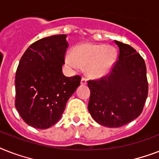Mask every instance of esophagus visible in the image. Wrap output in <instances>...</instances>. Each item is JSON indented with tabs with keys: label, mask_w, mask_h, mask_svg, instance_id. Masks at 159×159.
I'll return each instance as SVG.
<instances>
[{
	"label": "esophagus",
	"mask_w": 159,
	"mask_h": 159,
	"mask_svg": "<svg viewBox=\"0 0 159 159\" xmlns=\"http://www.w3.org/2000/svg\"><path fill=\"white\" fill-rule=\"evenodd\" d=\"M87 83V80L85 78V77H82L81 79V84L82 85H86Z\"/></svg>",
	"instance_id": "obj_1"
}]
</instances>
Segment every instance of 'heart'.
Returning <instances> with one entry per match:
<instances>
[{"instance_id":"1","label":"heart","mask_w":159,"mask_h":159,"mask_svg":"<svg viewBox=\"0 0 159 159\" xmlns=\"http://www.w3.org/2000/svg\"><path fill=\"white\" fill-rule=\"evenodd\" d=\"M117 53L112 46L87 43L76 47L72 54H67L65 62L72 70H77L79 65L86 66L87 74L93 78L106 75L116 62Z\"/></svg>"}]
</instances>
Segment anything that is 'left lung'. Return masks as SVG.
<instances>
[{
	"instance_id": "obj_1",
	"label": "left lung",
	"mask_w": 159,
	"mask_h": 159,
	"mask_svg": "<svg viewBox=\"0 0 159 159\" xmlns=\"http://www.w3.org/2000/svg\"><path fill=\"white\" fill-rule=\"evenodd\" d=\"M119 57L109 75L89 80L88 111L101 125L117 128L136 119L148 97L146 65L139 53L129 44L115 40Z\"/></svg>"
}]
</instances>
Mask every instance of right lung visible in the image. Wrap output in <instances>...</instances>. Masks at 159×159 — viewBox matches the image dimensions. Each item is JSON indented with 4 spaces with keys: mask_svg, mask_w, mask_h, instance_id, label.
Listing matches in <instances>:
<instances>
[{
    "mask_svg": "<svg viewBox=\"0 0 159 159\" xmlns=\"http://www.w3.org/2000/svg\"><path fill=\"white\" fill-rule=\"evenodd\" d=\"M66 34L41 39L21 57L16 73V107L34 128L48 129L61 119L67 101L79 87L80 76L62 73L68 47Z\"/></svg>",
    "mask_w": 159,
    "mask_h": 159,
    "instance_id": "obj_1",
    "label": "right lung"
}]
</instances>
